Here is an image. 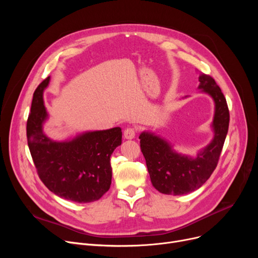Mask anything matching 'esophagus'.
I'll list each match as a JSON object with an SVG mask.
<instances>
[{"instance_id":"1","label":"esophagus","mask_w":258,"mask_h":258,"mask_svg":"<svg viewBox=\"0 0 258 258\" xmlns=\"http://www.w3.org/2000/svg\"><path fill=\"white\" fill-rule=\"evenodd\" d=\"M135 136H136V130L133 128V127H127L124 131V137L125 139H134Z\"/></svg>"}]
</instances>
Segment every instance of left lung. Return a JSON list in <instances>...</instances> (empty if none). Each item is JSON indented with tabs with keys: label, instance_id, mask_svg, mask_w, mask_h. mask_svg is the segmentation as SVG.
<instances>
[{
	"label": "left lung",
	"instance_id": "obj_1",
	"mask_svg": "<svg viewBox=\"0 0 258 258\" xmlns=\"http://www.w3.org/2000/svg\"><path fill=\"white\" fill-rule=\"evenodd\" d=\"M199 81V89L210 95L215 108L212 122L214 137L197 157L177 153L170 143L153 133L143 132L139 136L152 184L161 194L182 196L192 192L210 178L218 165L229 127L228 105L221 88L211 76L201 73Z\"/></svg>",
	"mask_w": 258,
	"mask_h": 258
}]
</instances>
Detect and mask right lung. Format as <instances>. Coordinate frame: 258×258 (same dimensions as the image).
Here are the masks:
<instances>
[{
    "mask_svg": "<svg viewBox=\"0 0 258 258\" xmlns=\"http://www.w3.org/2000/svg\"><path fill=\"white\" fill-rule=\"evenodd\" d=\"M50 77L36 88L27 120V140L39 179L50 191L76 203L99 200L112 183L111 156L121 145L120 127L86 132L66 141L47 137L43 94Z\"/></svg>",
    "mask_w": 258,
    "mask_h": 258,
    "instance_id": "add662e5",
    "label": "right lung"
}]
</instances>
